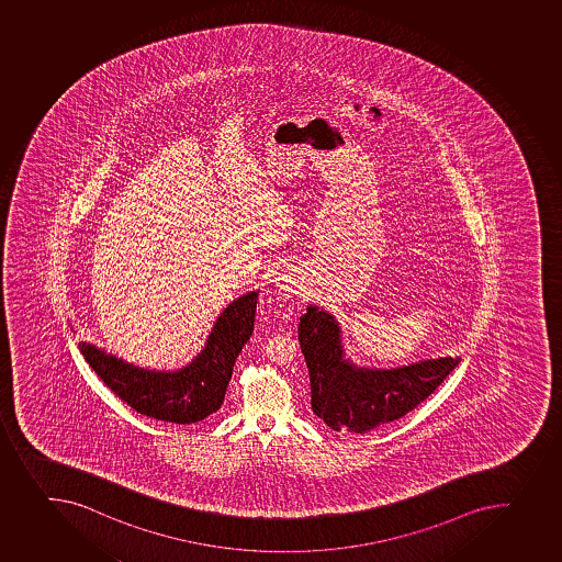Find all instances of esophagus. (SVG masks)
Returning a JSON list of instances; mask_svg holds the SVG:
<instances>
[{
	"instance_id": "esophagus-1",
	"label": "esophagus",
	"mask_w": 562,
	"mask_h": 562,
	"mask_svg": "<svg viewBox=\"0 0 562 562\" xmlns=\"http://www.w3.org/2000/svg\"><path fill=\"white\" fill-rule=\"evenodd\" d=\"M279 286H283V289L292 290V281H284V283L279 284Z\"/></svg>"
}]
</instances>
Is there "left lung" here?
<instances>
[{
    "instance_id": "left-lung-1",
    "label": "left lung",
    "mask_w": 562,
    "mask_h": 562,
    "mask_svg": "<svg viewBox=\"0 0 562 562\" xmlns=\"http://www.w3.org/2000/svg\"><path fill=\"white\" fill-rule=\"evenodd\" d=\"M297 333L311 374L312 411L338 432H366L398 420L429 398L460 363V358H440L391 371L360 369L344 360L338 323L317 306L306 308Z\"/></svg>"
}]
</instances>
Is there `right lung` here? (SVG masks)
Listing matches in <instances>:
<instances>
[{"label":"right lung","mask_w":562,"mask_h":562,"mask_svg":"<svg viewBox=\"0 0 562 562\" xmlns=\"http://www.w3.org/2000/svg\"><path fill=\"white\" fill-rule=\"evenodd\" d=\"M256 308L257 292L235 300L218 317L201 355L177 372L144 371L83 341L80 352L100 380L140 415L195 424L223 405L235 360L254 333Z\"/></svg>","instance_id":"obj_1"}]
</instances>
